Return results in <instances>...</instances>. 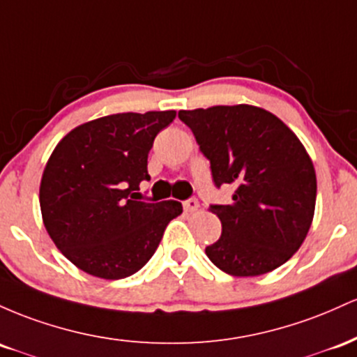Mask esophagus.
Masks as SVG:
<instances>
[{
  "label": "esophagus",
  "mask_w": 357,
  "mask_h": 357,
  "mask_svg": "<svg viewBox=\"0 0 357 357\" xmlns=\"http://www.w3.org/2000/svg\"><path fill=\"white\" fill-rule=\"evenodd\" d=\"M183 211L185 212H195V211H199V202L195 199H189V200H185V202H183Z\"/></svg>",
  "instance_id": "34e87169"
}]
</instances>
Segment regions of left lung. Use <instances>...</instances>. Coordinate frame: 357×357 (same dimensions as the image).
<instances>
[{
	"instance_id": "8db88e82",
	"label": "left lung",
	"mask_w": 357,
	"mask_h": 357,
	"mask_svg": "<svg viewBox=\"0 0 357 357\" xmlns=\"http://www.w3.org/2000/svg\"><path fill=\"white\" fill-rule=\"evenodd\" d=\"M211 160L215 185L234 187L211 212L222 234L206 248L219 270L258 276L288 261L312 226L317 177L298 136L273 113L251 104L180 111Z\"/></svg>"
}]
</instances>
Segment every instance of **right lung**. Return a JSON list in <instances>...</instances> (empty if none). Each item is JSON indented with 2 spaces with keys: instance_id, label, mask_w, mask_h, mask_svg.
Listing matches in <instances>:
<instances>
[{
  "instance_id": "obj_1",
  "label": "right lung",
  "mask_w": 357,
  "mask_h": 357,
  "mask_svg": "<svg viewBox=\"0 0 357 357\" xmlns=\"http://www.w3.org/2000/svg\"><path fill=\"white\" fill-rule=\"evenodd\" d=\"M175 111L102 116L69 131L40 182L43 226L79 270L104 280L136 273L157 251L177 200L143 202L142 180L153 139Z\"/></svg>"
}]
</instances>
